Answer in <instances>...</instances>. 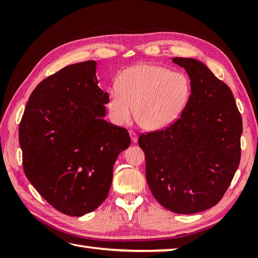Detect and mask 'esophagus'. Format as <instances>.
I'll use <instances>...</instances> for the list:
<instances>
[{"mask_svg": "<svg viewBox=\"0 0 258 258\" xmlns=\"http://www.w3.org/2000/svg\"><path fill=\"white\" fill-rule=\"evenodd\" d=\"M130 136H131V140H132L133 143H136V142L139 141V136L133 131H130Z\"/></svg>", "mask_w": 258, "mask_h": 258, "instance_id": "obj_1", "label": "esophagus"}]
</instances>
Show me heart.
Here are the masks:
<instances>
[{
    "label": "heart",
    "instance_id": "heart-1",
    "mask_svg": "<svg viewBox=\"0 0 258 258\" xmlns=\"http://www.w3.org/2000/svg\"><path fill=\"white\" fill-rule=\"evenodd\" d=\"M116 86L108 90L106 109L115 125L134 117L145 131L168 127L188 104L191 82L187 74L156 64H138L118 75Z\"/></svg>",
    "mask_w": 258,
    "mask_h": 258
}]
</instances>
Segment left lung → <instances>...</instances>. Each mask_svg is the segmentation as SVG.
<instances>
[{
    "label": "left lung",
    "instance_id": "obj_1",
    "mask_svg": "<svg viewBox=\"0 0 258 258\" xmlns=\"http://www.w3.org/2000/svg\"><path fill=\"white\" fill-rule=\"evenodd\" d=\"M191 82L180 117L169 127L140 136L146 180L166 210L195 214L216 205L240 161L242 117L231 89L195 58L174 57Z\"/></svg>",
    "mask_w": 258,
    "mask_h": 258
}]
</instances>
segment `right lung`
<instances>
[{
    "instance_id": "add662e5",
    "label": "right lung",
    "mask_w": 258,
    "mask_h": 258,
    "mask_svg": "<svg viewBox=\"0 0 258 258\" xmlns=\"http://www.w3.org/2000/svg\"><path fill=\"white\" fill-rule=\"evenodd\" d=\"M107 93L96 62L69 65L38 84L19 128L27 179L47 203L80 217L107 197L113 166L131 144L128 132L107 123Z\"/></svg>"
}]
</instances>
